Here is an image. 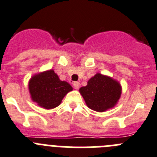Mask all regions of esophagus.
Here are the masks:
<instances>
[{"label": "esophagus", "instance_id": "obj_1", "mask_svg": "<svg viewBox=\"0 0 157 157\" xmlns=\"http://www.w3.org/2000/svg\"><path fill=\"white\" fill-rule=\"evenodd\" d=\"M73 85H74V88L77 90V89H79V87H80V83H79V82H74V84H73Z\"/></svg>", "mask_w": 157, "mask_h": 157}]
</instances>
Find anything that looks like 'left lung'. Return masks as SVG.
Returning a JSON list of instances; mask_svg holds the SVG:
<instances>
[{"mask_svg":"<svg viewBox=\"0 0 157 157\" xmlns=\"http://www.w3.org/2000/svg\"><path fill=\"white\" fill-rule=\"evenodd\" d=\"M87 106L97 112H105L116 105L121 96L119 83L111 77L97 74L80 89Z\"/></svg>","mask_w":157,"mask_h":157,"instance_id":"1","label":"left lung"}]
</instances>
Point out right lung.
<instances>
[{"mask_svg":"<svg viewBox=\"0 0 157 157\" xmlns=\"http://www.w3.org/2000/svg\"><path fill=\"white\" fill-rule=\"evenodd\" d=\"M29 91L32 100L46 109L60 105L63 98L73 90L66 81H61L52 70L34 76L29 81Z\"/></svg>","mask_w":157,"mask_h":157,"instance_id":"add662e5","label":"right lung"}]
</instances>
